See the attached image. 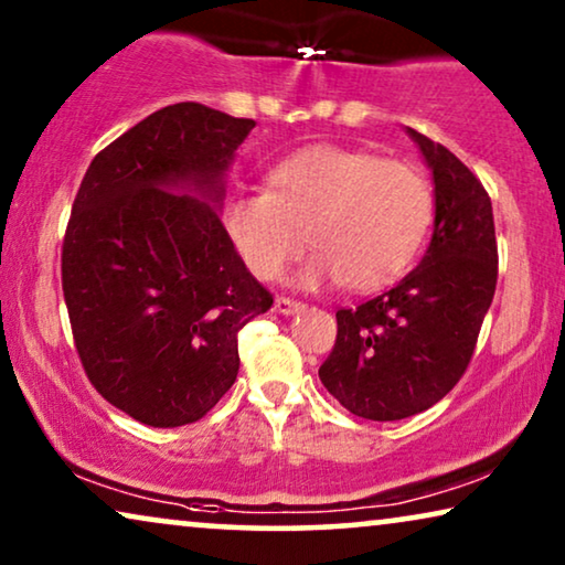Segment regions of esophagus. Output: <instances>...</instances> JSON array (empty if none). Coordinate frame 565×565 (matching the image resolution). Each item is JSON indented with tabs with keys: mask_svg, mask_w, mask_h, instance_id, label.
Segmentation results:
<instances>
[{
	"mask_svg": "<svg viewBox=\"0 0 565 565\" xmlns=\"http://www.w3.org/2000/svg\"><path fill=\"white\" fill-rule=\"evenodd\" d=\"M275 311L282 313V316H292V313L303 311V303H298V300H290V298H277L275 300Z\"/></svg>",
	"mask_w": 565,
	"mask_h": 565,
	"instance_id": "obj_1",
	"label": "esophagus"
}]
</instances>
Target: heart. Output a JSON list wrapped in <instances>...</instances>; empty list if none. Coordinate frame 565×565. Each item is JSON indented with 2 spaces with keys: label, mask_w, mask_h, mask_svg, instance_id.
Segmentation results:
<instances>
[{
  "label": "heart",
  "mask_w": 565,
  "mask_h": 565,
  "mask_svg": "<svg viewBox=\"0 0 565 565\" xmlns=\"http://www.w3.org/2000/svg\"><path fill=\"white\" fill-rule=\"evenodd\" d=\"M267 182L269 192H236L223 205L228 242L262 282L277 280L308 236L316 254L292 277L298 285L383 290L412 267L435 211L419 167L337 143L288 153Z\"/></svg>",
  "instance_id": "1"
}]
</instances>
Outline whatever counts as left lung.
<instances>
[{
  "label": "left lung",
  "instance_id": "left-lung-1",
  "mask_svg": "<svg viewBox=\"0 0 565 565\" xmlns=\"http://www.w3.org/2000/svg\"><path fill=\"white\" fill-rule=\"evenodd\" d=\"M431 174L435 223L416 269L358 308L337 311L319 377L347 412L373 422L435 406L466 373L497 290L491 198L443 143L406 128Z\"/></svg>",
  "mask_w": 565,
  "mask_h": 565
}]
</instances>
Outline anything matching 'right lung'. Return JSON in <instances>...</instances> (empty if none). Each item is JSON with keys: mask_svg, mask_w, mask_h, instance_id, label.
I'll return each mask as SVG.
<instances>
[{"mask_svg": "<svg viewBox=\"0 0 565 565\" xmlns=\"http://www.w3.org/2000/svg\"><path fill=\"white\" fill-rule=\"evenodd\" d=\"M257 122L200 103L151 113L92 159L61 282L92 385L149 427H182L236 381L238 329L267 313L221 223L226 174Z\"/></svg>", "mask_w": 565, "mask_h": 565, "instance_id": "1", "label": "right lung"}]
</instances>
